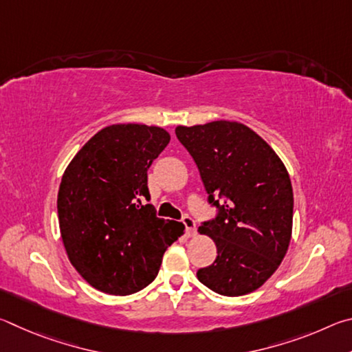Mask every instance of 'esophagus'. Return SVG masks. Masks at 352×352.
<instances>
[{"instance_id": "1", "label": "esophagus", "mask_w": 352, "mask_h": 352, "mask_svg": "<svg viewBox=\"0 0 352 352\" xmlns=\"http://www.w3.org/2000/svg\"><path fill=\"white\" fill-rule=\"evenodd\" d=\"M183 223H184V226H186L188 237H194L195 236V220L189 216H184Z\"/></svg>"}]
</instances>
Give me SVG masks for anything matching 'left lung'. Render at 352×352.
Listing matches in <instances>:
<instances>
[{
	"mask_svg": "<svg viewBox=\"0 0 352 352\" xmlns=\"http://www.w3.org/2000/svg\"><path fill=\"white\" fill-rule=\"evenodd\" d=\"M197 164L217 217L199 226L216 243L214 264L197 272L216 294L254 292L281 264L292 239L294 190L283 160L269 142L237 121L175 127ZM226 199L219 206L215 199Z\"/></svg>",
	"mask_w": 352,
	"mask_h": 352,
	"instance_id": "1",
	"label": "left lung"
}]
</instances>
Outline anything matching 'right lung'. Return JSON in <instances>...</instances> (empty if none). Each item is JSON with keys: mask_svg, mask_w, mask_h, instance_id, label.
<instances>
[{"mask_svg": "<svg viewBox=\"0 0 352 352\" xmlns=\"http://www.w3.org/2000/svg\"><path fill=\"white\" fill-rule=\"evenodd\" d=\"M168 130L111 124L91 136L63 172L57 212L65 252L104 294L130 295L158 275L163 254L184 225L155 216L147 169L169 144Z\"/></svg>", "mask_w": 352, "mask_h": 352, "instance_id": "1", "label": "right lung"}]
</instances>
